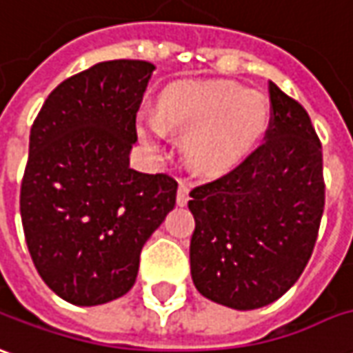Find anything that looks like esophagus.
<instances>
[{
    "instance_id": "esophagus-1",
    "label": "esophagus",
    "mask_w": 353,
    "mask_h": 353,
    "mask_svg": "<svg viewBox=\"0 0 353 353\" xmlns=\"http://www.w3.org/2000/svg\"><path fill=\"white\" fill-rule=\"evenodd\" d=\"M177 205H179V207H185L187 205V201H189V185H187V183H183V181H181V183H179V187H177Z\"/></svg>"
}]
</instances>
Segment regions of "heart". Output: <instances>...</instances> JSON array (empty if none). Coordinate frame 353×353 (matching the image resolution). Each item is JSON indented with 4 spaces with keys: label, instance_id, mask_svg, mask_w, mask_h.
Here are the masks:
<instances>
[{
    "label": "heart",
    "instance_id": "b5f03b06",
    "mask_svg": "<svg viewBox=\"0 0 353 353\" xmlns=\"http://www.w3.org/2000/svg\"><path fill=\"white\" fill-rule=\"evenodd\" d=\"M267 102L236 85H185L170 92L162 112L148 117L145 135L172 129L187 137V152L199 166L220 170L245 152L267 125Z\"/></svg>",
    "mask_w": 353,
    "mask_h": 353
}]
</instances>
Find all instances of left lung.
Listing matches in <instances>:
<instances>
[{"label": "left lung", "instance_id": "8db88e82", "mask_svg": "<svg viewBox=\"0 0 353 353\" xmlns=\"http://www.w3.org/2000/svg\"><path fill=\"white\" fill-rule=\"evenodd\" d=\"M263 143L236 168L196 185L191 276L199 294L249 311L276 301L301 276L325 210L323 148L305 108L268 83Z\"/></svg>", "mask_w": 353, "mask_h": 353}]
</instances>
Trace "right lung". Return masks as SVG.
Listing matches in <instances>:
<instances>
[{
  "label": "right lung",
  "mask_w": 353,
  "mask_h": 353,
  "mask_svg": "<svg viewBox=\"0 0 353 353\" xmlns=\"http://www.w3.org/2000/svg\"><path fill=\"white\" fill-rule=\"evenodd\" d=\"M152 69L114 59L69 77L30 129L21 183L26 245L48 288L73 305L127 294L141 249L176 205L174 177L129 166Z\"/></svg>",
  "instance_id": "1"
}]
</instances>
